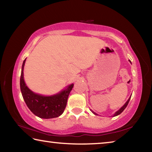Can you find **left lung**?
I'll return each instance as SVG.
<instances>
[{"label": "left lung", "instance_id": "left-lung-1", "mask_svg": "<svg viewBox=\"0 0 152 152\" xmlns=\"http://www.w3.org/2000/svg\"><path fill=\"white\" fill-rule=\"evenodd\" d=\"M129 62H130V63H131V61H130V60H129ZM131 97H130L129 98V99L126 101V103H124V104L123 105V106H122L121 107H120V109H119L118 110V111H116V112H115L114 113V114L112 115V116H113V117H114V116H116V115H118L119 114H121V113H122V112H123V111L124 110V109H125V108H126V106H127V105H128V103H129V101H130V99H131ZM90 110L91 111V112H92V113H93V114H95V115H98V114H97V113H95V112H93V111L92 110Z\"/></svg>", "mask_w": 152, "mask_h": 152}]
</instances>
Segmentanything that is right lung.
I'll use <instances>...</instances> for the list:
<instances>
[{
    "label": "right lung",
    "mask_w": 152,
    "mask_h": 152,
    "mask_svg": "<svg viewBox=\"0 0 152 152\" xmlns=\"http://www.w3.org/2000/svg\"><path fill=\"white\" fill-rule=\"evenodd\" d=\"M26 58L24 59L20 77V89L24 102L34 114L44 119L59 117L66 108L68 96L74 84L66 86L63 90L52 95H43L36 93L29 88L24 81L23 69Z\"/></svg>",
    "instance_id": "obj_1"
}]
</instances>
